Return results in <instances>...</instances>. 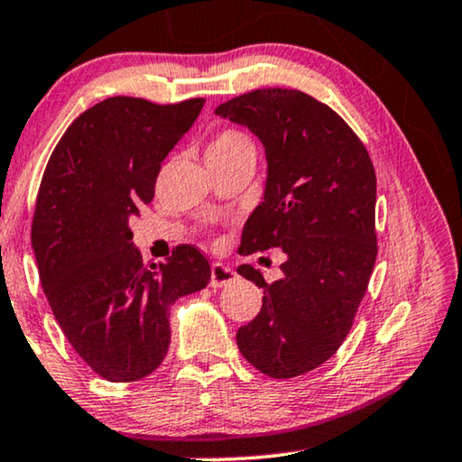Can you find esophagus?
Wrapping results in <instances>:
<instances>
[{
	"instance_id": "34e87169",
	"label": "esophagus",
	"mask_w": 462,
	"mask_h": 462,
	"mask_svg": "<svg viewBox=\"0 0 462 462\" xmlns=\"http://www.w3.org/2000/svg\"><path fill=\"white\" fill-rule=\"evenodd\" d=\"M234 278H236V272H234L230 265H226L222 262H216L211 265V287L213 289L226 287V284H230Z\"/></svg>"
}]
</instances>
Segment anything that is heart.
Here are the masks:
<instances>
[{
  "instance_id": "heart-1",
  "label": "heart",
  "mask_w": 462,
  "mask_h": 462,
  "mask_svg": "<svg viewBox=\"0 0 462 462\" xmlns=\"http://www.w3.org/2000/svg\"><path fill=\"white\" fill-rule=\"evenodd\" d=\"M251 140L249 135H245L238 129H224L222 134L216 135V140L211 142L209 151L213 152H230V151H238V148H251Z\"/></svg>"
}]
</instances>
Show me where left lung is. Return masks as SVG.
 I'll list each match as a JSON object with an SVG mask.
<instances>
[{"label":"left lung","mask_w":462,"mask_h":462,"mask_svg":"<svg viewBox=\"0 0 462 462\" xmlns=\"http://www.w3.org/2000/svg\"><path fill=\"white\" fill-rule=\"evenodd\" d=\"M216 115L249 127L268 161L240 255L272 246L287 253L272 284L253 265H238L263 289V303L236 343L263 374L291 379L339 349L366 293L376 259L374 167L352 127L299 89H255L219 104Z\"/></svg>","instance_id":"obj_1"}]
</instances>
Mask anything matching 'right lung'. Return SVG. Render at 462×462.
<instances>
[{"label":"right lung","mask_w":462,"mask_h":462,"mask_svg":"<svg viewBox=\"0 0 462 462\" xmlns=\"http://www.w3.org/2000/svg\"><path fill=\"white\" fill-rule=\"evenodd\" d=\"M203 104L106 98L70 123L45 165L31 228L39 278L64 337L106 381L157 370L171 339L169 308L211 278L192 245L148 268L129 230Z\"/></svg>","instance_id":"obj_1"}]
</instances>
